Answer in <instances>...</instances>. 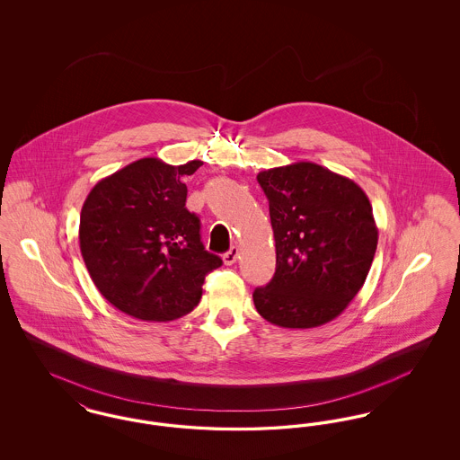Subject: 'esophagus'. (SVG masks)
<instances>
[{
  "instance_id": "34e87169",
  "label": "esophagus",
  "mask_w": 460,
  "mask_h": 460,
  "mask_svg": "<svg viewBox=\"0 0 460 460\" xmlns=\"http://www.w3.org/2000/svg\"><path fill=\"white\" fill-rule=\"evenodd\" d=\"M238 255H240L238 246H231V248H229V252H226V253L222 255V261H224L226 265H233V263L236 262Z\"/></svg>"
}]
</instances>
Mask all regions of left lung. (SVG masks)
I'll return each instance as SVG.
<instances>
[{"label":"left lung","instance_id":"left-lung-1","mask_svg":"<svg viewBox=\"0 0 460 460\" xmlns=\"http://www.w3.org/2000/svg\"><path fill=\"white\" fill-rule=\"evenodd\" d=\"M276 241V272L253 291L274 326L308 329L336 319L366 283L377 226L364 190L314 162L262 171Z\"/></svg>","mask_w":460,"mask_h":460}]
</instances>
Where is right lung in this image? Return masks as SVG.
Here are the masks:
<instances>
[{"instance_id": "right-lung-1", "label": "right lung", "mask_w": 460, "mask_h": 460, "mask_svg": "<svg viewBox=\"0 0 460 460\" xmlns=\"http://www.w3.org/2000/svg\"><path fill=\"white\" fill-rule=\"evenodd\" d=\"M201 160L169 165L141 158L103 177L81 210L79 246L98 291L141 321H174L201 298L205 276L222 265L199 241L184 175Z\"/></svg>"}]
</instances>
